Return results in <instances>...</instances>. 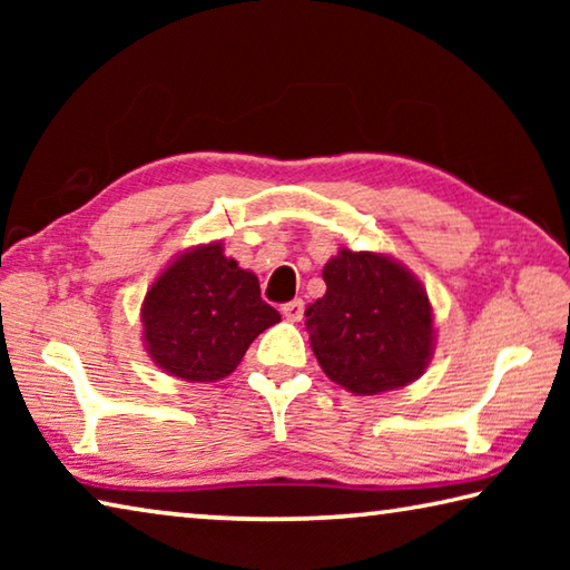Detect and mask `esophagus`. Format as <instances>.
<instances>
[{"label": "esophagus", "mask_w": 570, "mask_h": 570, "mask_svg": "<svg viewBox=\"0 0 570 570\" xmlns=\"http://www.w3.org/2000/svg\"><path fill=\"white\" fill-rule=\"evenodd\" d=\"M282 314L286 316L288 322H302L304 316V302L302 298H294V302H288L282 306Z\"/></svg>", "instance_id": "1"}]
</instances>
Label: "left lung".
<instances>
[{
    "instance_id": "1",
    "label": "left lung",
    "mask_w": 570,
    "mask_h": 570,
    "mask_svg": "<svg viewBox=\"0 0 570 570\" xmlns=\"http://www.w3.org/2000/svg\"><path fill=\"white\" fill-rule=\"evenodd\" d=\"M326 294L306 308L316 362L354 394L407 387L435 352L424 286L392 256L342 248L324 266Z\"/></svg>"
}]
</instances>
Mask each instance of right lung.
<instances>
[{
    "label": "right lung",
    "instance_id": "add662e5",
    "mask_svg": "<svg viewBox=\"0 0 570 570\" xmlns=\"http://www.w3.org/2000/svg\"><path fill=\"white\" fill-rule=\"evenodd\" d=\"M142 342L170 377L216 382L282 314L262 298L256 274L224 256V244L196 246L163 268L140 308Z\"/></svg>",
    "mask_w": 570,
    "mask_h": 570
}]
</instances>
